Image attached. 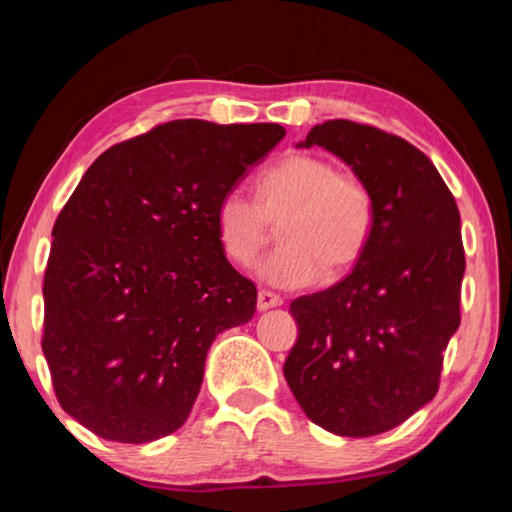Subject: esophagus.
Segmentation results:
<instances>
[{
    "label": "esophagus",
    "instance_id": "esophagus-1",
    "mask_svg": "<svg viewBox=\"0 0 512 512\" xmlns=\"http://www.w3.org/2000/svg\"><path fill=\"white\" fill-rule=\"evenodd\" d=\"M282 305V298L275 296L271 291H259L257 293V309L259 311H266V309H273V307H280Z\"/></svg>",
    "mask_w": 512,
    "mask_h": 512
}]
</instances>
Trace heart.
I'll return each mask as SVG.
<instances>
[{"instance_id":"heart-1","label":"heart","mask_w":512,"mask_h":512,"mask_svg":"<svg viewBox=\"0 0 512 512\" xmlns=\"http://www.w3.org/2000/svg\"><path fill=\"white\" fill-rule=\"evenodd\" d=\"M375 205L368 187L332 160L296 153L257 178V203L228 192L214 210L223 255L250 266L280 228L282 248L257 266L266 284L302 289L320 275L339 280L368 248Z\"/></svg>"}]
</instances>
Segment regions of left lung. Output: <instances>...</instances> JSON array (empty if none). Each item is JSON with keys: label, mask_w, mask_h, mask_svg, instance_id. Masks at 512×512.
Returning <instances> with one entry per match:
<instances>
[{"label": "left lung", "mask_w": 512, "mask_h": 512, "mask_svg": "<svg viewBox=\"0 0 512 512\" xmlns=\"http://www.w3.org/2000/svg\"><path fill=\"white\" fill-rule=\"evenodd\" d=\"M298 146H323L368 187L375 223L352 273L291 302L298 341L284 377L300 409L336 436H377L438 393L461 325V214L420 149L379 128L332 119Z\"/></svg>", "instance_id": "1"}]
</instances>
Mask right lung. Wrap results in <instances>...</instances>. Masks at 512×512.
Instances as JSON below:
<instances>
[{"mask_svg":"<svg viewBox=\"0 0 512 512\" xmlns=\"http://www.w3.org/2000/svg\"><path fill=\"white\" fill-rule=\"evenodd\" d=\"M284 133L169 121L85 171L51 232L42 352L92 433L140 445L183 427L210 345L253 318L257 289L225 259L214 210Z\"/></svg>","mask_w":512,"mask_h":512,"instance_id":"obj_1","label":"right lung"}]
</instances>
